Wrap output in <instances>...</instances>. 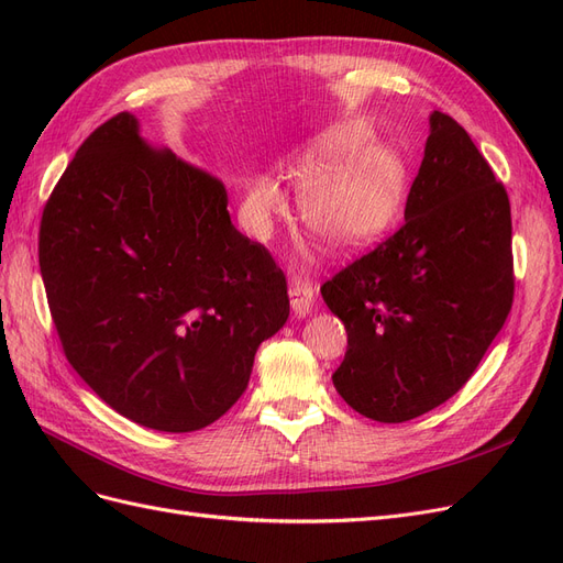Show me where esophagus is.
Masks as SVG:
<instances>
[{"label":"esophagus","instance_id":"34e87169","mask_svg":"<svg viewBox=\"0 0 563 563\" xmlns=\"http://www.w3.org/2000/svg\"><path fill=\"white\" fill-rule=\"evenodd\" d=\"M288 296H291V308L296 317H305L314 305V288L308 282H294L288 288Z\"/></svg>","mask_w":563,"mask_h":563}]
</instances>
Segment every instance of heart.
I'll list each match as a JSON object with an SVG mask.
<instances>
[{"label": "heart", "instance_id": "heart-1", "mask_svg": "<svg viewBox=\"0 0 563 563\" xmlns=\"http://www.w3.org/2000/svg\"><path fill=\"white\" fill-rule=\"evenodd\" d=\"M371 135V129L360 122L335 124L286 164L288 176L302 187L305 223L329 246L350 249L376 240L404 207L406 164L397 150L368 143ZM284 203L275 178H253L246 195L251 228L265 232L272 216L284 211Z\"/></svg>", "mask_w": 563, "mask_h": 563}]
</instances>
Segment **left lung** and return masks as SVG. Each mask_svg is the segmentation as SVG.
Listing matches in <instances>:
<instances>
[{
  "mask_svg": "<svg viewBox=\"0 0 563 563\" xmlns=\"http://www.w3.org/2000/svg\"><path fill=\"white\" fill-rule=\"evenodd\" d=\"M347 331L333 385L356 413L404 422L451 399L515 298L505 185L467 131L434 110L401 228L321 286Z\"/></svg>",
  "mask_w": 563,
  "mask_h": 563,
  "instance_id": "left-lung-1",
  "label": "left lung"
}]
</instances>
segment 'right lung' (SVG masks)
Here are the masks:
<instances>
[{
	"instance_id": "right-lung-1",
	"label": "right lung",
	"mask_w": 563,
	"mask_h": 563,
	"mask_svg": "<svg viewBox=\"0 0 563 563\" xmlns=\"http://www.w3.org/2000/svg\"><path fill=\"white\" fill-rule=\"evenodd\" d=\"M67 362L119 416L195 432L242 397L288 319L284 272L232 225L225 185L119 112L77 150L40 225Z\"/></svg>"
}]
</instances>
